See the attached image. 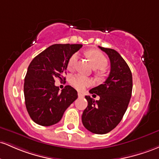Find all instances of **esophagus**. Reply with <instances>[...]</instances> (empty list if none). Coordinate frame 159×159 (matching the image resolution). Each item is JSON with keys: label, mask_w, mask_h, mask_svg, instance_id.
Returning a JSON list of instances; mask_svg holds the SVG:
<instances>
[{"label": "esophagus", "mask_w": 159, "mask_h": 159, "mask_svg": "<svg viewBox=\"0 0 159 159\" xmlns=\"http://www.w3.org/2000/svg\"><path fill=\"white\" fill-rule=\"evenodd\" d=\"M78 96H79L80 98H84V94L81 93V92H78Z\"/></svg>", "instance_id": "1"}]
</instances>
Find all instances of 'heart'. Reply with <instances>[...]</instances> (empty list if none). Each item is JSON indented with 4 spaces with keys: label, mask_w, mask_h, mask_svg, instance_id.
Instances as JSON below:
<instances>
[{
    "label": "heart",
    "mask_w": 159,
    "mask_h": 159,
    "mask_svg": "<svg viewBox=\"0 0 159 159\" xmlns=\"http://www.w3.org/2000/svg\"><path fill=\"white\" fill-rule=\"evenodd\" d=\"M89 58H90L91 63L94 68L95 69H103L106 68L107 66L108 61L107 59L104 55L102 54L99 51H91L89 53ZM78 60V53H74L69 58L68 62H67V66L69 68H73L76 65V62ZM70 84L74 86L75 88L82 90L85 88V86H88L92 83L91 80L88 77L84 76H82L80 74L73 75L70 79Z\"/></svg>",
    "instance_id": "heart-1"
}]
</instances>
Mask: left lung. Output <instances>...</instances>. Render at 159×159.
<instances>
[{
    "mask_svg": "<svg viewBox=\"0 0 159 159\" xmlns=\"http://www.w3.org/2000/svg\"><path fill=\"white\" fill-rule=\"evenodd\" d=\"M110 61V72L103 84L89 92L99 95L98 101L85 96L88 106L82 115L83 125L92 133L103 134L115 128L127 110L132 93V74L120 54L114 49L98 46Z\"/></svg>",
    "mask_w": 159,
    "mask_h": 159,
    "instance_id": "1",
    "label": "left lung"
}]
</instances>
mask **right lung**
I'll return each mask as SVG.
<instances>
[{
  "instance_id": "add662e5",
  "label": "right lung",
  "mask_w": 159,
  "mask_h": 159,
  "mask_svg": "<svg viewBox=\"0 0 159 159\" xmlns=\"http://www.w3.org/2000/svg\"><path fill=\"white\" fill-rule=\"evenodd\" d=\"M82 44H54L31 61L24 83L27 111L32 120L42 126H50L61 119L67 108L77 98V92L66 85L60 92L55 80H65L69 58ZM66 73V72H65Z\"/></svg>"
}]
</instances>
